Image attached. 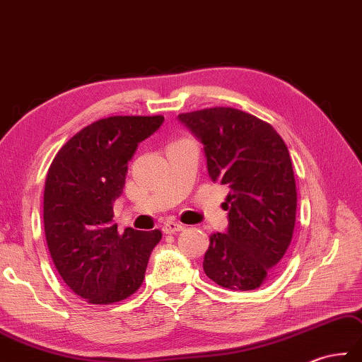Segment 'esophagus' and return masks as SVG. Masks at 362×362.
Instances as JSON below:
<instances>
[{
    "label": "esophagus",
    "mask_w": 362,
    "mask_h": 362,
    "mask_svg": "<svg viewBox=\"0 0 362 362\" xmlns=\"http://www.w3.org/2000/svg\"><path fill=\"white\" fill-rule=\"evenodd\" d=\"M182 229H186V226L181 223H176V221H165L163 226L164 234H175V232H180Z\"/></svg>",
    "instance_id": "34e87169"
}]
</instances>
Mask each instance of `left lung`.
Masks as SVG:
<instances>
[{"label": "left lung", "mask_w": 362, "mask_h": 362, "mask_svg": "<svg viewBox=\"0 0 362 362\" xmlns=\"http://www.w3.org/2000/svg\"><path fill=\"white\" fill-rule=\"evenodd\" d=\"M178 120L204 146L211 180L229 187L228 229L211 235L206 276L228 290H255L274 274L293 238L297 192L285 142L269 124L235 108Z\"/></svg>", "instance_id": "1"}]
</instances>
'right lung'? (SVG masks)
<instances>
[{"instance_id":"right-lung-1","label":"right lung","mask_w":362,"mask_h":362,"mask_svg":"<svg viewBox=\"0 0 362 362\" xmlns=\"http://www.w3.org/2000/svg\"><path fill=\"white\" fill-rule=\"evenodd\" d=\"M163 116H111L85 127L47 170L43 199L46 243L65 284L95 305L139 290L160 230L117 232L113 204L122 195L128 163L163 125Z\"/></svg>"}]
</instances>
